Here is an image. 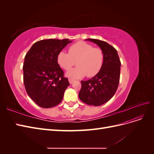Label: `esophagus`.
Instances as JSON below:
<instances>
[{"instance_id":"1","label":"esophagus","mask_w":154,"mask_h":154,"mask_svg":"<svg viewBox=\"0 0 154 154\" xmlns=\"http://www.w3.org/2000/svg\"><path fill=\"white\" fill-rule=\"evenodd\" d=\"M69 83H70V84H72V83L74 82V80H72V79L69 78Z\"/></svg>"}]
</instances>
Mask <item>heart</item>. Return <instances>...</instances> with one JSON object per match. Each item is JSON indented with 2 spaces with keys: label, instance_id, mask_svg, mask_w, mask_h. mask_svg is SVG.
I'll return each instance as SVG.
<instances>
[{
  "label": "heart",
  "instance_id": "obj_1",
  "mask_svg": "<svg viewBox=\"0 0 154 154\" xmlns=\"http://www.w3.org/2000/svg\"><path fill=\"white\" fill-rule=\"evenodd\" d=\"M76 61L77 67L67 72V76L71 78H81L87 75L93 77L98 73L103 66V52L99 48L80 41L70 46L69 53L60 51L57 56V62L60 67L68 70Z\"/></svg>",
  "mask_w": 154,
  "mask_h": 154
}]
</instances>
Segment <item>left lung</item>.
I'll return each mask as SVG.
<instances>
[{"mask_svg":"<svg viewBox=\"0 0 154 154\" xmlns=\"http://www.w3.org/2000/svg\"><path fill=\"white\" fill-rule=\"evenodd\" d=\"M103 51L104 61L100 71L92 78L81 81L80 99L87 105L100 106L114 96L119 82L121 62L117 51L106 42L88 38Z\"/></svg>","mask_w":154,"mask_h":154,"instance_id":"left-lung-1","label":"left lung"}]
</instances>
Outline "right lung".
<instances>
[{"label":"right lung","instance_id":"add662e5","mask_svg":"<svg viewBox=\"0 0 154 154\" xmlns=\"http://www.w3.org/2000/svg\"><path fill=\"white\" fill-rule=\"evenodd\" d=\"M72 42L69 39H47L36 42L24 58V83L27 94L42 108H51L62 101L69 85L57 56Z\"/></svg>","mask_w":154,"mask_h":154}]
</instances>
